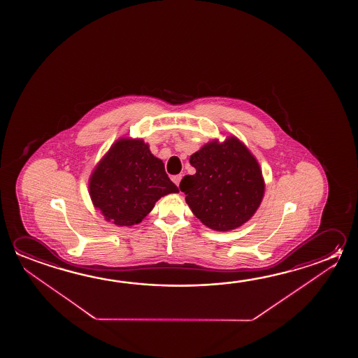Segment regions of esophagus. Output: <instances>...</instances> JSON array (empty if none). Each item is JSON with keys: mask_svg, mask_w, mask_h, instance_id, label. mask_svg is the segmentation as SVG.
<instances>
[{"mask_svg": "<svg viewBox=\"0 0 358 358\" xmlns=\"http://www.w3.org/2000/svg\"><path fill=\"white\" fill-rule=\"evenodd\" d=\"M182 180V175H177V176L172 177V181L175 182L176 186H180V182Z\"/></svg>", "mask_w": 358, "mask_h": 358, "instance_id": "esophagus-1", "label": "esophagus"}]
</instances>
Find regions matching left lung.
Returning <instances> with one entry per match:
<instances>
[{
	"instance_id": "1",
	"label": "left lung",
	"mask_w": 358,
	"mask_h": 358,
	"mask_svg": "<svg viewBox=\"0 0 358 358\" xmlns=\"http://www.w3.org/2000/svg\"><path fill=\"white\" fill-rule=\"evenodd\" d=\"M194 175L180 188L194 216L208 229L226 232L241 227L256 213L264 196L257 159L236 136L207 142L191 155Z\"/></svg>"
}]
</instances>
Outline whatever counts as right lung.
<instances>
[{
    "instance_id": "obj_1",
    "label": "right lung",
    "mask_w": 358,
    "mask_h": 358,
    "mask_svg": "<svg viewBox=\"0 0 358 358\" xmlns=\"http://www.w3.org/2000/svg\"><path fill=\"white\" fill-rule=\"evenodd\" d=\"M88 192L107 222L120 227L138 224L166 194H178L162 159L142 138L121 137L96 164Z\"/></svg>"
}]
</instances>
